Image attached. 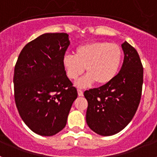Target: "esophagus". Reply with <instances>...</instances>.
Returning <instances> with one entry per match:
<instances>
[{
  "label": "esophagus",
  "mask_w": 157,
  "mask_h": 157,
  "mask_svg": "<svg viewBox=\"0 0 157 157\" xmlns=\"http://www.w3.org/2000/svg\"><path fill=\"white\" fill-rule=\"evenodd\" d=\"M78 94L79 97H82L83 96V91L81 90H78Z\"/></svg>",
  "instance_id": "34e87169"
}]
</instances>
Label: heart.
<instances>
[{"mask_svg": "<svg viewBox=\"0 0 157 157\" xmlns=\"http://www.w3.org/2000/svg\"><path fill=\"white\" fill-rule=\"evenodd\" d=\"M122 60L123 51L120 45L107 41H94L78 46L75 56L65 55L62 63L71 80H76L86 70V75L76 82L77 86L84 88L95 82L100 86L111 82L117 75Z\"/></svg>", "mask_w": 157, "mask_h": 157, "instance_id": "b5f03b06", "label": "heart"}]
</instances>
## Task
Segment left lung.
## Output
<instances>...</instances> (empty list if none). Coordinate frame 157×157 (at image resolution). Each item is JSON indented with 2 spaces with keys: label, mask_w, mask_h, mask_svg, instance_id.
<instances>
[{
  "label": "left lung",
  "mask_w": 157,
  "mask_h": 157,
  "mask_svg": "<svg viewBox=\"0 0 157 157\" xmlns=\"http://www.w3.org/2000/svg\"><path fill=\"white\" fill-rule=\"evenodd\" d=\"M124 59L114 79L109 84L84 92L88 101L86 123L102 136L116 134L134 117L141 100L143 67L135 48L127 41L122 44Z\"/></svg>",
  "instance_id": "left-lung-1"
}]
</instances>
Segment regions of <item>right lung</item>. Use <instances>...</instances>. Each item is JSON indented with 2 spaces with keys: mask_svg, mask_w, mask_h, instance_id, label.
<instances>
[{
  "mask_svg": "<svg viewBox=\"0 0 157 157\" xmlns=\"http://www.w3.org/2000/svg\"><path fill=\"white\" fill-rule=\"evenodd\" d=\"M69 45L66 33L41 34L23 47L15 66L16 107L25 124L39 135L64 128L78 97L62 63Z\"/></svg>",
  "mask_w": 157,
  "mask_h": 157,
  "instance_id": "1",
  "label": "right lung"
}]
</instances>
